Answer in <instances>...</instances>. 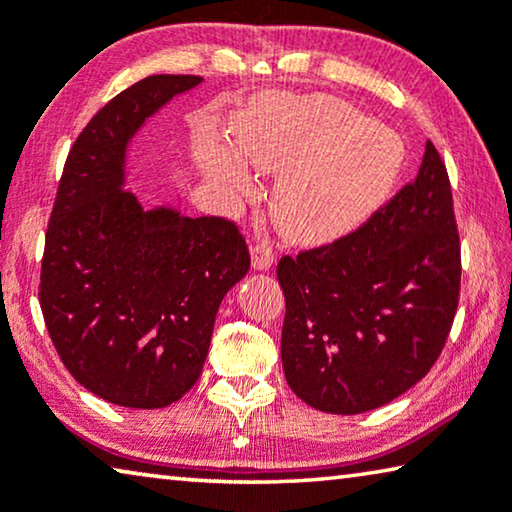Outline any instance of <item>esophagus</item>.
<instances>
[{
	"instance_id": "1",
	"label": "esophagus",
	"mask_w": 512,
	"mask_h": 512,
	"mask_svg": "<svg viewBox=\"0 0 512 512\" xmlns=\"http://www.w3.org/2000/svg\"><path fill=\"white\" fill-rule=\"evenodd\" d=\"M275 259V248L271 241H257L253 246V269L257 271H266L271 269Z\"/></svg>"
}]
</instances>
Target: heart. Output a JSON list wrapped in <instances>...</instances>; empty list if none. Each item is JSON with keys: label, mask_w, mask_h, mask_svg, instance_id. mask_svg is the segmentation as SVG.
<instances>
[{"label": "heart", "mask_w": 512, "mask_h": 512, "mask_svg": "<svg viewBox=\"0 0 512 512\" xmlns=\"http://www.w3.org/2000/svg\"><path fill=\"white\" fill-rule=\"evenodd\" d=\"M234 145L202 132L196 154L205 173L232 191H248L250 164L282 173L271 209L287 237L335 239L376 212L403 166L392 129L330 95L259 97L232 123Z\"/></svg>", "instance_id": "b5f03b06"}]
</instances>
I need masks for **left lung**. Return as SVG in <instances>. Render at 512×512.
<instances>
[{
	"instance_id": "8db88e82",
	"label": "left lung",
	"mask_w": 512,
	"mask_h": 512,
	"mask_svg": "<svg viewBox=\"0 0 512 512\" xmlns=\"http://www.w3.org/2000/svg\"><path fill=\"white\" fill-rule=\"evenodd\" d=\"M451 182L428 141L415 180L358 230L285 255L282 367L307 405L360 415L431 371L460 298Z\"/></svg>"
}]
</instances>
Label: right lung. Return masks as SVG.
<instances>
[{"label": "right lung", "instance_id": "add662e5", "mask_svg": "<svg viewBox=\"0 0 512 512\" xmlns=\"http://www.w3.org/2000/svg\"><path fill=\"white\" fill-rule=\"evenodd\" d=\"M200 81L152 75L104 104L68 152L47 225V332L72 378L123 408H166L196 385L218 305L250 269L234 221L148 212L125 189L129 139Z\"/></svg>", "mask_w": 512, "mask_h": 512}]
</instances>
